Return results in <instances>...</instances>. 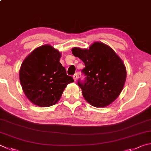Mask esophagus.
<instances>
[{
    "label": "esophagus",
    "instance_id": "1",
    "mask_svg": "<svg viewBox=\"0 0 151 151\" xmlns=\"http://www.w3.org/2000/svg\"><path fill=\"white\" fill-rule=\"evenodd\" d=\"M77 76L78 75H77V74H76V73H75V75H73V79H74V81H76V79H77Z\"/></svg>",
    "mask_w": 151,
    "mask_h": 151
}]
</instances>
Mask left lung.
Masks as SVG:
<instances>
[{
	"instance_id": "left-lung-1",
	"label": "left lung",
	"mask_w": 151,
	"mask_h": 151,
	"mask_svg": "<svg viewBox=\"0 0 151 151\" xmlns=\"http://www.w3.org/2000/svg\"><path fill=\"white\" fill-rule=\"evenodd\" d=\"M73 54L84 62L81 72L84 81L78 85L84 98L94 107H106L122 91L126 79V68L122 59L108 45L95 42L89 49H72Z\"/></svg>"
}]
</instances>
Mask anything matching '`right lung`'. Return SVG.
<instances>
[{
	"label": "right lung",
	"mask_w": 151,
	"mask_h": 151,
	"mask_svg": "<svg viewBox=\"0 0 151 151\" xmlns=\"http://www.w3.org/2000/svg\"><path fill=\"white\" fill-rule=\"evenodd\" d=\"M61 55L49 45L33 51L24 59L20 70L23 91L31 102L40 107L55 104L67 85L74 82L59 62Z\"/></svg>",
	"instance_id": "obj_1"
}]
</instances>
